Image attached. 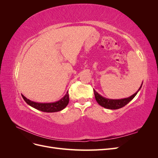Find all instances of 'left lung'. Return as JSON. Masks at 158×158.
I'll list each match as a JSON object with an SVG mask.
<instances>
[{"instance_id":"8db88e82","label":"left lung","mask_w":158,"mask_h":158,"mask_svg":"<svg viewBox=\"0 0 158 158\" xmlns=\"http://www.w3.org/2000/svg\"><path fill=\"white\" fill-rule=\"evenodd\" d=\"M142 85L140 87V88L138 89L137 92L135 94L131 95V97H129L128 98L121 99H107L102 97V95H100L95 89H94V92L95 99H96L97 102L98 103L99 105H100V106L109 109H118L123 107L124 106H125L127 104H128L129 102H130L131 100L136 96V95L138 92V91L140 89Z\"/></svg>"}]
</instances>
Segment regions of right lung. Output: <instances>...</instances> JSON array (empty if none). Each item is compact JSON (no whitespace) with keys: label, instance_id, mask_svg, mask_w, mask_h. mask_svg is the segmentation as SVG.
Masks as SVG:
<instances>
[{"label":"right lung","instance_id":"add662e5","mask_svg":"<svg viewBox=\"0 0 158 158\" xmlns=\"http://www.w3.org/2000/svg\"><path fill=\"white\" fill-rule=\"evenodd\" d=\"M22 96L23 99H24V101L32 107L35 108L37 110H40V111L47 112V113L60 111L61 110L64 109L69 102V95L68 94V92L61 99H60L59 101L54 102V103H36L27 99L25 96H23V95H22Z\"/></svg>","mask_w":158,"mask_h":158}]
</instances>
